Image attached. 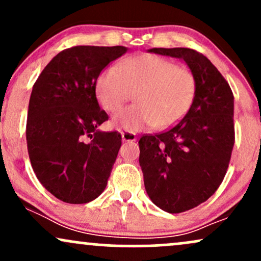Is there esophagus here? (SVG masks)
Returning <instances> with one entry per match:
<instances>
[{
    "mask_svg": "<svg viewBox=\"0 0 261 261\" xmlns=\"http://www.w3.org/2000/svg\"><path fill=\"white\" fill-rule=\"evenodd\" d=\"M121 137L122 141H125V142H133V141H136V135L133 133H128V131H122Z\"/></svg>",
    "mask_w": 261,
    "mask_h": 261,
    "instance_id": "obj_1",
    "label": "esophagus"
}]
</instances>
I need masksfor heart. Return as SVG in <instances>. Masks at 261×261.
Instances as JSON below:
<instances>
[{
    "label": "heart",
    "mask_w": 261,
    "mask_h": 261,
    "mask_svg": "<svg viewBox=\"0 0 261 261\" xmlns=\"http://www.w3.org/2000/svg\"><path fill=\"white\" fill-rule=\"evenodd\" d=\"M197 81L190 70L157 55H141L112 66L97 81V98L108 113H116L135 98L136 104L114 118L116 126L137 131L166 128L189 112L196 97Z\"/></svg>",
    "instance_id": "1"
}]
</instances>
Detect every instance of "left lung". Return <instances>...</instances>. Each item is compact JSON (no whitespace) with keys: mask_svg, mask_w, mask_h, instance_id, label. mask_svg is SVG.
Wrapping results in <instances>:
<instances>
[{"mask_svg":"<svg viewBox=\"0 0 261 261\" xmlns=\"http://www.w3.org/2000/svg\"><path fill=\"white\" fill-rule=\"evenodd\" d=\"M149 53L187 62L197 81L189 112L163 133L139 141L140 166L149 199L179 214L205 202L226 175L234 146V97L211 61L188 47H154Z\"/></svg>","mask_w":261,"mask_h":261,"instance_id":"8db88e82","label":"left lung"}]
</instances>
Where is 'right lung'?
I'll use <instances>...</instances> for the list:
<instances>
[{"mask_svg": "<svg viewBox=\"0 0 261 261\" xmlns=\"http://www.w3.org/2000/svg\"><path fill=\"white\" fill-rule=\"evenodd\" d=\"M125 46L79 45L62 50L33 86L27 146L38 180L67 203H87L107 187L121 146L118 131L101 133L108 120L95 95L98 77Z\"/></svg>", "mask_w": 261, "mask_h": 261, "instance_id": "right-lung-1", "label": "right lung"}]
</instances>
